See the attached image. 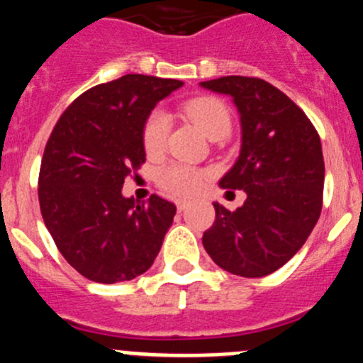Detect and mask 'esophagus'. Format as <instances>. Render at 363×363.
I'll return each instance as SVG.
<instances>
[{
	"instance_id": "obj_1",
	"label": "esophagus",
	"mask_w": 363,
	"mask_h": 363,
	"mask_svg": "<svg viewBox=\"0 0 363 363\" xmlns=\"http://www.w3.org/2000/svg\"><path fill=\"white\" fill-rule=\"evenodd\" d=\"M186 206H188V201H184V199H179L177 201V210H179V212H182V210H184Z\"/></svg>"
}]
</instances>
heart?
<instances>
[{"label":"heart","mask_w":363,"mask_h":363,"mask_svg":"<svg viewBox=\"0 0 363 363\" xmlns=\"http://www.w3.org/2000/svg\"><path fill=\"white\" fill-rule=\"evenodd\" d=\"M184 115L210 138H223L232 128V115L225 102L217 96H197L182 104ZM169 133V118L160 109L147 115L143 125V146L147 157H159L166 150ZM210 177V172L182 162L164 164L157 169V184L164 191L177 197L194 195Z\"/></svg>","instance_id":"b5f03b06"}]
</instances>
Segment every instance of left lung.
I'll return each instance as SVG.
<instances>
[{"label": "left lung", "instance_id": "1", "mask_svg": "<svg viewBox=\"0 0 363 363\" xmlns=\"http://www.w3.org/2000/svg\"><path fill=\"white\" fill-rule=\"evenodd\" d=\"M201 86L230 94L241 113V155L219 184L247 191L235 212L213 203L216 220L203 245L235 276H269L303 247L320 219L325 179L320 135L301 107L261 78L223 77Z\"/></svg>", "mask_w": 363, "mask_h": 363}]
</instances>
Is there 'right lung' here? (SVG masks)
I'll use <instances>...</instances> for the list:
<instances>
[{
  "label": "right lung",
  "instance_id": "1",
  "mask_svg": "<svg viewBox=\"0 0 363 363\" xmlns=\"http://www.w3.org/2000/svg\"><path fill=\"white\" fill-rule=\"evenodd\" d=\"M181 80L125 74L82 93L45 144L38 199L43 223L72 269L96 283L129 281L150 269L177 212L151 195L122 197L146 162L143 125Z\"/></svg>",
  "mask_w": 363,
  "mask_h": 363
}]
</instances>
